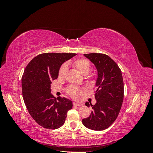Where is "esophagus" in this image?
<instances>
[{"instance_id": "34e87169", "label": "esophagus", "mask_w": 153, "mask_h": 153, "mask_svg": "<svg viewBox=\"0 0 153 153\" xmlns=\"http://www.w3.org/2000/svg\"><path fill=\"white\" fill-rule=\"evenodd\" d=\"M73 105H76V106H80L84 105V104L82 103H80V102H73Z\"/></svg>"}]
</instances>
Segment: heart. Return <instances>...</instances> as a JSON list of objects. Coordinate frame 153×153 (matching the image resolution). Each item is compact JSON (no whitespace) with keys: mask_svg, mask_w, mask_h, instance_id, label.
I'll list each match as a JSON object with an SVG mask.
<instances>
[{"mask_svg":"<svg viewBox=\"0 0 153 153\" xmlns=\"http://www.w3.org/2000/svg\"><path fill=\"white\" fill-rule=\"evenodd\" d=\"M69 65L71 66L74 69L81 73L82 75H87L89 73L91 69V64L85 59H77L74 60V61H69L68 62ZM67 72V66L66 64H64L60 68L59 71V76L61 78H63L66 75ZM94 75H89L88 78L91 81H94ZM68 93L73 97H78L84 91L82 88L78 87L76 86H69L67 90Z\"/></svg>","mask_w":153,"mask_h":153,"instance_id":"b5f03b06","label":"heart"}]
</instances>
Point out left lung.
<instances>
[{"instance_id":"8db88e82","label":"left lung","mask_w":153,"mask_h":153,"mask_svg":"<svg viewBox=\"0 0 153 153\" xmlns=\"http://www.w3.org/2000/svg\"><path fill=\"white\" fill-rule=\"evenodd\" d=\"M93 63L97 78L94 92L95 105L85 103L93 110L89 117L83 119L84 126L92 130L101 131L108 128L117 117L124 98V83L121 69L113 60L103 53L84 54Z\"/></svg>"}]
</instances>
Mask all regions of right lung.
<instances>
[{
    "label": "right lung",
    "instance_id": "obj_1",
    "mask_svg": "<svg viewBox=\"0 0 153 153\" xmlns=\"http://www.w3.org/2000/svg\"><path fill=\"white\" fill-rule=\"evenodd\" d=\"M76 53H45L38 55L28 64L22 78V94L31 117L42 127L57 129L65 122L72 101L66 98L57 100L51 93V84L57 79L64 62Z\"/></svg>",
    "mask_w": 153,
    "mask_h": 153
}]
</instances>
